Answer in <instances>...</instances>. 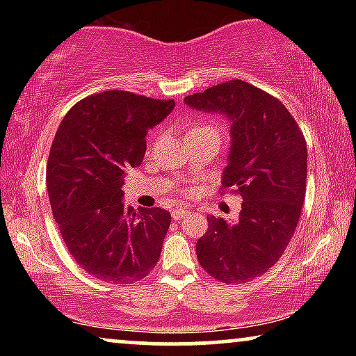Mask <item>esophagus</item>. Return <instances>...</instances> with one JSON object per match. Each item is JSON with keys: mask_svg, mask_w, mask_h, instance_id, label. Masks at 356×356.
Here are the masks:
<instances>
[{"mask_svg": "<svg viewBox=\"0 0 356 356\" xmlns=\"http://www.w3.org/2000/svg\"><path fill=\"white\" fill-rule=\"evenodd\" d=\"M186 216H188V211H184V209H175V211H172V217L175 220H181V218H184Z\"/></svg>", "mask_w": 356, "mask_h": 356, "instance_id": "esophagus-1", "label": "esophagus"}]
</instances>
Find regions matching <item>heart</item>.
I'll return each instance as SVG.
<instances>
[{"label": "heart", "instance_id": "heart-1", "mask_svg": "<svg viewBox=\"0 0 356 356\" xmlns=\"http://www.w3.org/2000/svg\"><path fill=\"white\" fill-rule=\"evenodd\" d=\"M206 131H217V129L211 124H199V126H194L193 129L188 131L186 138H189V136H193V134H197V133H206Z\"/></svg>", "mask_w": 356, "mask_h": 356}]
</instances>
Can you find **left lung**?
Returning <instances> with one entry per match:
<instances>
[{
    "mask_svg": "<svg viewBox=\"0 0 356 356\" xmlns=\"http://www.w3.org/2000/svg\"><path fill=\"white\" fill-rule=\"evenodd\" d=\"M184 104L230 121L222 188L240 194L241 212L236 220L209 216L196 252L213 279L243 284L280 259L298 225L308 170L305 136L280 100L240 79L188 95Z\"/></svg>",
    "mask_w": 356,
    "mask_h": 356,
    "instance_id": "left-lung-1",
    "label": "left lung"
}]
</instances>
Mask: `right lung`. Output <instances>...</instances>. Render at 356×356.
Instances as JSON below:
<instances>
[{
  "label": "right lung",
  "instance_id": "right-lung-1",
  "mask_svg": "<svg viewBox=\"0 0 356 356\" xmlns=\"http://www.w3.org/2000/svg\"><path fill=\"white\" fill-rule=\"evenodd\" d=\"M173 100L126 90L86 97L63 118L47 165L53 217L67 251L95 279L133 284L157 264L172 216L123 202L126 170L139 167L147 131Z\"/></svg>",
  "mask_w": 356,
  "mask_h": 356
}]
</instances>
